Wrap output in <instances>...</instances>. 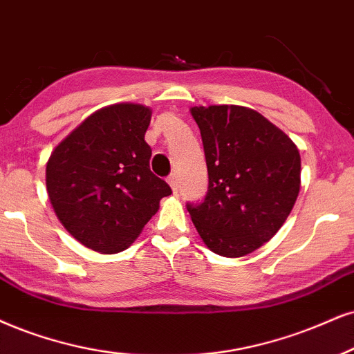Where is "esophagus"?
Segmentation results:
<instances>
[{"label": "esophagus", "mask_w": 354, "mask_h": 354, "mask_svg": "<svg viewBox=\"0 0 354 354\" xmlns=\"http://www.w3.org/2000/svg\"><path fill=\"white\" fill-rule=\"evenodd\" d=\"M167 182H169L170 189L174 190V194H177V190H178V180H177L176 174H170V176L167 177Z\"/></svg>", "instance_id": "1"}]
</instances>
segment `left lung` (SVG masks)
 Listing matches in <instances>:
<instances>
[{"label":"left lung","instance_id":"left-lung-1","mask_svg":"<svg viewBox=\"0 0 354 354\" xmlns=\"http://www.w3.org/2000/svg\"><path fill=\"white\" fill-rule=\"evenodd\" d=\"M202 134L208 192L187 205L207 248L225 257L256 251L281 230L300 190V154L292 139L251 108H190Z\"/></svg>","mask_w":354,"mask_h":354}]
</instances>
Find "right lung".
Listing matches in <instances>:
<instances>
[{
	"label": "right lung",
	"instance_id": "obj_1",
	"mask_svg": "<svg viewBox=\"0 0 354 354\" xmlns=\"http://www.w3.org/2000/svg\"><path fill=\"white\" fill-rule=\"evenodd\" d=\"M151 108L116 103L91 113L52 151L49 200L64 228L102 254L124 251L172 194L151 172Z\"/></svg>",
	"mask_w": 354,
	"mask_h": 354
}]
</instances>
